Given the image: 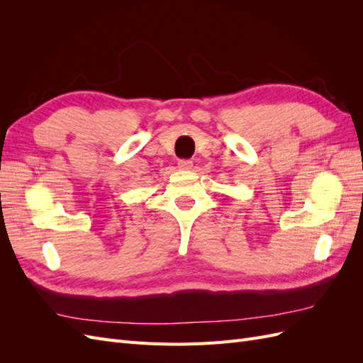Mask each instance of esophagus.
<instances>
[{"label": "esophagus", "mask_w": 363, "mask_h": 363, "mask_svg": "<svg viewBox=\"0 0 363 363\" xmlns=\"http://www.w3.org/2000/svg\"><path fill=\"white\" fill-rule=\"evenodd\" d=\"M192 160H179V168L182 171H191L192 169Z\"/></svg>", "instance_id": "obj_1"}]
</instances>
